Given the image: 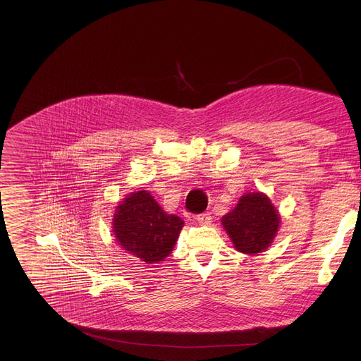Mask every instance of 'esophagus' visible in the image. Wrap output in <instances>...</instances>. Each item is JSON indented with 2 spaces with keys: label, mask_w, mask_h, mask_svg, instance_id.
<instances>
[{
  "label": "esophagus",
  "mask_w": 361,
  "mask_h": 361,
  "mask_svg": "<svg viewBox=\"0 0 361 361\" xmlns=\"http://www.w3.org/2000/svg\"><path fill=\"white\" fill-rule=\"evenodd\" d=\"M195 220L198 221V224L201 226H209L212 223V214L210 213H201L195 217Z\"/></svg>",
  "instance_id": "34e87169"
}]
</instances>
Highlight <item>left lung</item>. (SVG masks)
<instances>
[{
    "mask_svg": "<svg viewBox=\"0 0 361 361\" xmlns=\"http://www.w3.org/2000/svg\"><path fill=\"white\" fill-rule=\"evenodd\" d=\"M234 248L244 254H259L274 240L280 214L263 192L244 194L233 212L221 219Z\"/></svg>",
    "mask_w": 361,
    "mask_h": 361,
    "instance_id": "obj_1",
    "label": "left lung"
}]
</instances>
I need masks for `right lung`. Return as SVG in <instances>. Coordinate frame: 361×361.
<instances>
[{
	"label": "right lung",
	"instance_id": "obj_1",
	"mask_svg": "<svg viewBox=\"0 0 361 361\" xmlns=\"http://www.w3.org/2000/svg\"><path fill=\"white\" fill-rule=\"evenodd\" d=\"M184 221L167 214L154 197L142 190L127 195L116 210L113 233L130 254L151 264L170 255Z\"/></svg>",
	"mask_w": 361,
	"mask_h": 361
}]
</instances>
